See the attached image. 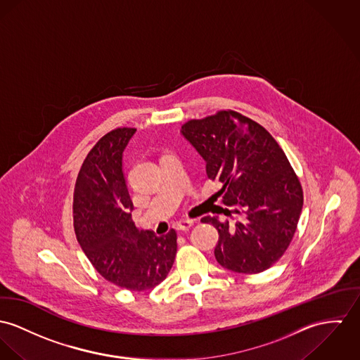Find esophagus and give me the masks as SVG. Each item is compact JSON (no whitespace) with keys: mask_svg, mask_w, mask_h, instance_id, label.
<instances>
[{"mask_svg":"<svg viewBox=\"0 0 360 360\" xmlns=\"http://www.w3.org/2000/svg\"><path fill=\"white\" fill-rule=\"evenodd\" d=\"M194 221H189V219H184V221H176V230H181V231H186L189 230L192 226H193Z\"/></svg>","mask_w":360,"mask_h":360,"instance_id":"1","label":"esophagus"}]
</instances>
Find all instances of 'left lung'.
Listing matches in <instances>:
<instances>
[{"mask_svg":"<svg viewBox=\"0 0 360 360\" xmlns=\"http://www.w3.org/2000/svg\"><path fill=\"white\" fill-rule=\"evenodd\" d=\"M181 134L204 159L208 178L219 182L223 204L241 215L234 223L201 219L219 233L218 263L240 274L270 269L289 247L303 208L300 181L277 141L234 111L189 120Z\"/></svg>","mask_w":360,"mask_h":360,"instance_id":"8db88e82","label":"left lung"}]
</instances>
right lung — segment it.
Masks as SVG:
<instances>
[{
  "mask_svg": "<svg viewBox=\"0 0 360 360\" xmlns=\"http://www.w3.org/2000/svg\"><path fill=\"white\" fill-rule=\"evenodd\" d=\"M136 129H115L86 156L74 191L77 240L94 269L129 290L152 289L166 279L176 255V233L139 230L123 174V152Z\"/></svg>",
  "mask_w": 360,
  "mask_h": 360,
  "instance_id": "right-lung-1",
  "label": "right lung"
}]
</instances>
